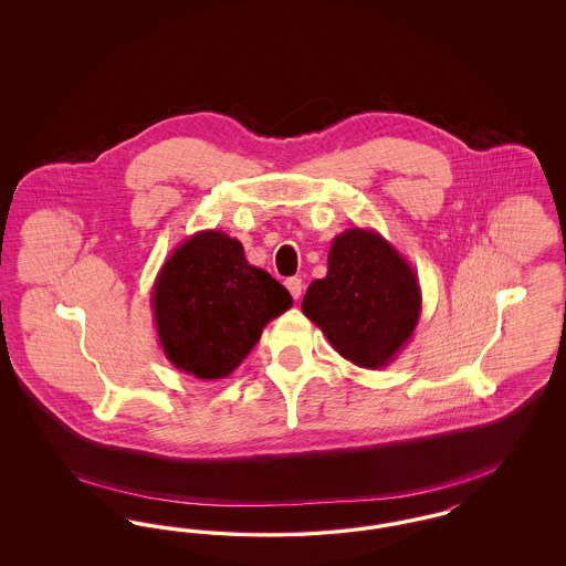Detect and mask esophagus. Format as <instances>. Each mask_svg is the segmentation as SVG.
I'll use <instances>...</instances> for the list:
<instances>
[{
  "instance_id": "esophagus-1",
  "label": "esophagus",
  "mask_w": 566,
  "mask_h": 566,
  "mask_svg": "<svg viewBox=\"0 0 566 566\" xmlns=\"http://www.w3.org/2000/svg\"><path fill=\"white\" fill-rule=\"evenodd\" d=\"M286 289L291 291L293 298H301V293H303V282H301L298 277H289V280H286Z\"/></svg>"
}]
</instances>
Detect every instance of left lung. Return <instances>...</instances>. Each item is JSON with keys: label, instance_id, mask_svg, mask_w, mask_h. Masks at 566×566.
Masks as SVG:
<instances>
[{"label": "left lung", "instance_id": "1", "mask_svg": "<svg viewBox=\"0 0 566 566\" xmlns=\"http://www.w3.org/2000/svg\"><path fill=\"white\" fill-rule=\"evenodd\" d=\"M301 310L346 360L381 369L409 344L422 291L392 243L374 229L354 227L331 242L326 275L307 286Z\"/></svg>", "mask_w": 566, "mask_h": 566}]
</instances>
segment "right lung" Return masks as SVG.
<instances>
[{
  "mask_svg": "<svg viewBox=\"0 0 566 566\" xmlns=\"http://www.w3.org/2000/svg\"><path fill=\"white\" fill-rule=\"evenodd\" d=\"M153 314L165 358L197 379L231 376L268 324L293 296L268 271L245 261L242 242L199 231L163 263Z\"/></svg>",
  "mask_w": 566,
  "mask_h": 566,
  "instance_id": "obj_1",
  "label": "right lung"
}]
</instances>
